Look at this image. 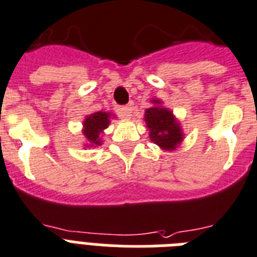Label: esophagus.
Segmentation results:
<instances>
[{"label":"esophagus","instance_id":"esophagus-1","mask_svg":"<svg viewBox=\"0 0 257 257\" xmlns=\"http://www.w3.org/2000/svg\"><path fill=\"white\" fill-rule=\"evenodd\" d=\"M133 110H134V106L133 103H128L126 106H122V107H119V114L123 118H130L131 114H133Z\"/></svg>","mask_w":257,"mask_h":257}]
</instances>
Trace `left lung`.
<instances>
[{
    "instance_id": "obj_1",
    "label": "left lung",
    "mask_w": 257,
    "mask_h": 257,
    "mask_svg": "<svg viewBox=\"0 0 257 257\" xmlns=\"http://www.w3.org/2000/svg\"><path fill=\"white\" fill-rule=\"evenodd\" d=\"M153 107L146 110L145 122L149 127L150 139L166 151H172L183 141L180 123L176 120L171 110L163 107L159 99L151 100Z\"/></svg>"
}]
</instances>
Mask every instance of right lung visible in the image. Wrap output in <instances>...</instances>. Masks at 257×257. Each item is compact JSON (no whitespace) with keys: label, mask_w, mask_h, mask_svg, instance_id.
I'll list each match as a JSON object with an SVG mask.
<instances>
[{"label":"right lung","mask_w":257,"mask_h":257,"mask_svg":"<svg viewBox=\"0 0 257 257\" xmlns=\"http://www.w3.org/2000/svg\"><path fill=\"white\" fill-rule=\"evenodd\" d=\"M110 112L96 111L91 115H87L83 120V135L86 138L87 146H99L102 145L100 134L103 133L104 128H107L110 123Z\"/></svg>","instance_id":"obj_1"}]
</instances>
